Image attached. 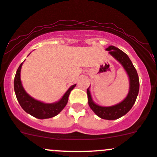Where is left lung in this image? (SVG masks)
I'll list each match as a JSON object with an SVG mask.
<instances>
[{
    "label": "left lung",
    "instance_id": "1",
    "mask_svg": "<svg viewBox=\"0 0 157 157\" xmlns=\"http://www.w3.org/2000/svg\"><path fill=\"white\" fill-rule=\"evenodd\" d=\"M106 50L109 51V54L122 64L125 70L126 71L130 81V89L128 94L123 101L112 106H101L94 103L90 96L89 88L87 89V94L88 98V105L97 116L103 119L114 120L126 114L133 106L138 94L139 78L136 69L125 53L114 46H109Z\"/></svg>",
    "mask_w": 157,
    "mask_h": 157
}]
</instances>
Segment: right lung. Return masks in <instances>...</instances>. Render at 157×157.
Wrapping results in <instances>:
<instances>
[{"instance_id": "add662e5", "label": "right lung", "mask_w": 157, "mask_h": 157, "mask_svg": "<svg viewBox=\"0 0 157 157\" xmlns=\"http://www.w3.org/2000/svg\"><path fill=\"white\" fill-rule=\"evenodd\" d=\"M22 65V63L17 69L15 78H14V90H15L17 101L20 104L21 107L27 113L40 119H49L59 113L67 104L69 94L76 85L71 86L63 95L62 99L56 103H44L41 101H36L25 92L21 83L20 71Z\"/></svg>"}]
</instances>
